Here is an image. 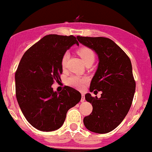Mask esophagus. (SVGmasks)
Masks as SVG:
<instances>
[{
	"mask_svg": "<svg viewBox=\"0 0 152 152\" xmlns=\"http://www.w3.org/2000/svg\"><path fill=\"white\" fill-rule=\"evenodd\" d=\"M85 101V96H84V94H82V98H81V102H83Z\"/></svg>",
	"mask_w": 152,
	"mask_h": 152,
	"instance_id": "esophagus-1",
	"label": "esophagus"
}]
</instances>
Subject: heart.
Wrapping results in <instances>:
<instances>
[{
    "label": "heart",
    "mask_w": 152,
    "mask_h": 152,
    "mask_svg": "<svg viewBox=\"0 0 152 152\" xmlns=\"http://www.w3.org/2000/svg\"><path fill=\"white\" fill-rule=\"evenodd\" d=\"M77 53L79 56L82 58V60L83 61L85 64H87L89 63H92L95 61L96 59V54L93 50H92L89 47H82L77 50ZM69 57V53L65 52L63 53L61 58V66L62 67L66 66V62ZM88 80L86 77H82L80 76H76V75H72L66 78V83L69 85V86H72L73 88L76 89H82L83 87L85 86Z\"/></svg>",
    "instance_id": "heart-1"
}]
</instances>
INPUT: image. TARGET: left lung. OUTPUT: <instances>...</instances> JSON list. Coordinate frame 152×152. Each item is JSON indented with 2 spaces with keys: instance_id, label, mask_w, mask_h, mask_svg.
Here are the masks:
<instances>
[{
  "instance_id": "obj_1",
  "label": "left lung",
  "mask_w": 152,
  "mask_h": 152,
  "mask_svg": "<svg viewBox=\"0 0 152 152\" xmlns=\"http://www.w3.org/2000/svg\"><path fill=\"white\" fill-rule=\"evenodd\" d=\"M79 42L98 54L99 66L90 83V92L102 91L99 99L86 93L92 112L83 119L89 131L103 134L123 121L134 98L135 81L131 60L114 41L106 37L77 36Z\"/></svg>"
}]
</instances>
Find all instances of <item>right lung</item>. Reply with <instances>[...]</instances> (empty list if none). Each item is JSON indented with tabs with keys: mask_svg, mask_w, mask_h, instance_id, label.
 Masks as SVG:
<instances>
[{
	"mask_svg": "<svg viewBox=\"0 0 152 152\" xmlns=\"http://www.w3.org/2000/svg\"><path fill=\"white\" fill-rule=\"evenodd\" d=\"M72 35L49 34L27 50L15 72L16 97L23 115L38 130L51 132L60 129L68 110L81 99L79 91L66 86L54 92L51 86L60 80L61 58L73 44Z\"/></svg>",
	"mask_w": 152,
	"mask_h": 152,
	"instance_id": "right-lung-1",
	"label": "right lung"
}]
</instances>
